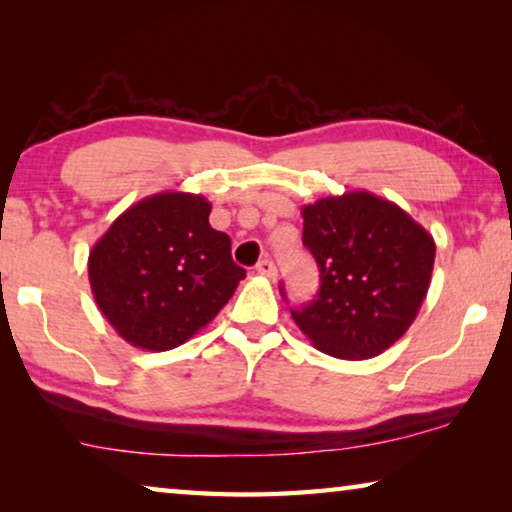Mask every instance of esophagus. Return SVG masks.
Here are the masks:
<instances>
[{
    "instance_id": "esophagus-1",
    "label": "esophagus",
    "mask_w": 512,
    "mask_h": 512,
    "mask_svg": "<svg viewBox=\"0 0 512 512\" xmlns=\"http://www.w3.org/2000/svg\"><path fill=\"white\" fill-rule=\"evenodd\" d=\"M257 273L264 275V277H275L277 268H275V264L271 262V259H262V262L257 264Z\"/></svg>"
}]
</instances>
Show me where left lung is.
Listing matches in <instances>:
<instances>
[{"label": "left lung", "mask_w": 512, "mask_h": 512, "mask_svg": "<svg viewBox=\"0 0 512 512\" xmlns=\"http://www.w3.org/2000/svg\"><path fill=\"white\" fill-rule=\"evenodd\" d=\"M302 219L320 291L307 307L291 309L293 320L320 352L377 357L402 339L427 298L433 237L400 205L370 192L320 198L302 207Z\"/></svg>", "instance_id": "left-lung-1"}]
</instances>
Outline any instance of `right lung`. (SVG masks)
Here are the masks:
<instances>
[{
    "instance_id": "obj_1",
    "label": "right lung",
    "mask_w": 512,
    "mask_h": 512,
    "mask_svg": "<svg viewBox=\"0 0 512 512\" xmlns=\"http://www.w3.org/2000/svg\"><path fill=\"white\" fill-rule=\"evenodd\" d=\"M201 194L160 192L112 221L88 257L97 307L126 343L164 352L205 327L246 271Z\"/></svg>"
}]
</instances>
